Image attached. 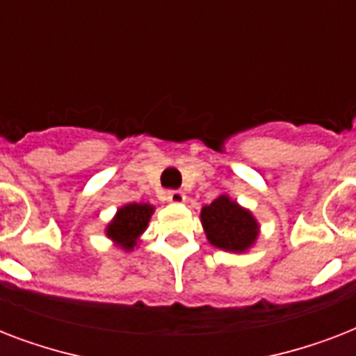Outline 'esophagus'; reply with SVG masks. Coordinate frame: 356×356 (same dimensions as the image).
<instances>
[{"label":"esophagus","mask_w":356,"mask_h":356,"mask_svg":"<svg viewBox=\"0 0 356 356\" xmlns=\"http://www.w3.org/2000/svg\"><path fill=\"white\" fill-rule=\"evenodd\" d=\"M184 200H186V195L181 190H170V192H166V201H170V203H183Z\"/></svg>","instance_id":"34e87169"}]
</instances>
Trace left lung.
<instances>
[{
	"label": "left lung",
	"mask_w": 356,
	"mask_h": 356,
	"mask_svg": "<svg viewBox=\"0 0 356 356\" xmlns=\"http://www.w3.org/2000/svg\"><path fill=\"white\" fill-rule=\"evenodd\" d=\"M200 218L207 240L218 249L245 253L259 240V220L229 194H220L211 205L201 207Z\"/></svg>",
	"instance_id": "obj_1"
}]
</instances>
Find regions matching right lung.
Here are the masks:
<instances>
[{
  "mask_svg": "<svg viewBox=\"0 0 356 356\" xmlns=\"http://www.w3.org/2000/svg\"><path fill=\"white\" fill-rule=\"evenodd\" d=\"M153 212H155V207L151 203H125L107 223L105 236L123 251L138 249L142 234L149 225Z\"/></svg>",
  "mask_w": 356,
  "mask_h": 356,
  "instance_id": "right-lung-1",
  "label": "right lung"
}]
</instances>
